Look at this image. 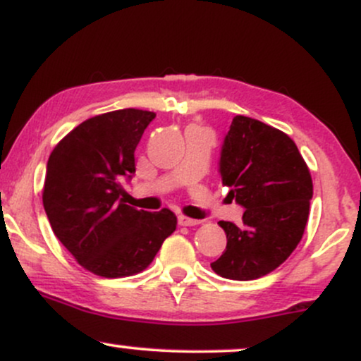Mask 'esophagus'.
Wrapping results in <instances>:
<instances>
[{"mask_svg":"<svg viewBox=\"0 0 361 361\" xmlns=\"http://www.w3.org/2000/svg\"><path fill=\"white\" fill-rule=\"evenodd\" d=\"M178 224H180V226H185V227H192V226H198V224H202V221H197V219H192V217H186V215H180V217H178Z\"/></svg>","mask_w":361,"mask_h":361,"instance_id":"obj_1","label":"esophagus"}]
</instances>
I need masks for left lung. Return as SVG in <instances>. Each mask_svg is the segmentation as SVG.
Wrapping results in <instances>:
<instances>
[{"label":"left lung","instance_id":"8db88e82","mask_svg":"<svg viewBox=\"0 0 361 361\" xmlns=\"http://www.w3.org/2000/svg\"><path fill=\"white\" fill-rule=\"evenodd\" d=\"M222 185L243 205V224L221 221L227 246L210 263L229 280H255L276 270L304 235L312 178L285 132L235 115L221 152Z\"/></svg>","mask_w":361,"mask_h":361}]
</instances>
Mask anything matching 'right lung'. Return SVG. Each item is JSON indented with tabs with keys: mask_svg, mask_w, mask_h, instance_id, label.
<instances>
[{
	"mask_svg": "<svg viewBox=\"0 0 361 361\" xmlns=\"http://www.w3.org/2000/svg\"><path fill=\"white\" fill-rule=\"evenodd\" d=\"M154 111L123 109L74 127L52 149L42 202L54 234L85 270L103 279L144 271L176 229L169 209L144 212L120 198L134 151Z\"/></svg>",
	"mask_w": 361,
	"mask_h": 361,
	"instance_id": "1",
	"label": "right lung"
}]
</instances>
